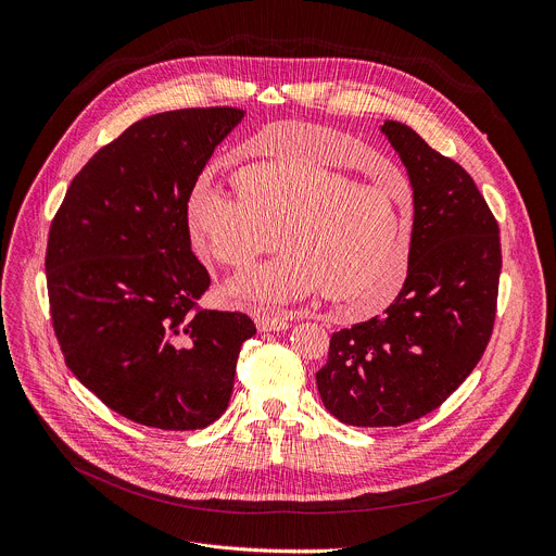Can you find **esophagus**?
<instances>
[{"mask_svg": "<svg viewBox=\"0 0 556 556\" xmlns=\"http://www.w3.org/2000/svg\"><path fill=\"white\" fill-rule=\"evenodd\" d=\"M255 324L262 332H279V330H286L290 326L288 317H257Z\"/></svg>", "mask_w": 556, "mask_h": 556, "instance_id": "1", "label": "esophagus"}]
</instances>
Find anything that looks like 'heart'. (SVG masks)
<instances>
[{
	"label": "heart",
	"instance_id": "b5f03b06",
	"mask_svg": "<svg viewBox=\"0 0 556 556\" xmlns=\"http://www.w3.org/2000/svg\"><path fill=\"white\" fill-rule=\"evenodd\" d=\"M255 141L273 160L241 170L243 194L192 188L186 226L197 255L243 268L279 235L283 255L228 283L241 304L273 311L324 290L357 317L386 308L410 268L406 201L332 164L352 146L339 132L273 124Z\"/></svg>",
	"mask_w": 556,
	"mask_h": 556
}]
</instances>
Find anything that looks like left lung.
Masks as SVG:
<instances>
[{"label": "left lung", "mask_w": 556, "mask_h": 556, "mask_svg": "<svg viewBox=\"0 0 556 556\" xmlns=\"http://www.w3.org/2000/svg\"><path fill=\"white\" fill-rule=\"evenodd\" d=\"M379 130L413 186L408 277L381 315L330 337L317 372L326 410L359 428L410 424L466 381L492 334L501 275L498 226L472 177L410 126Z\"/></svg>", "instance_id": "left-lung-1"}]
</instances>
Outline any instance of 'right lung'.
<instances>
[{
	"label": "right lung",
	"mask_w": 556,
	"mask_h": 556,
	"mask_svg": "<svg viewBox=\"0 0 556 556\" xmlns=\"http://www.w3.org/2000/svg\"><path fill=\"white\" fill-rule=\"evenodd\" d=\"M239 109L150 115L97 150L50 224L46 283L73 375L122 417L199 430L228 408L243 313L199 311L208 270L190 250L188 197Z\"/></svg>",
	"instance_id": "add662e5"
}]
</instances>
